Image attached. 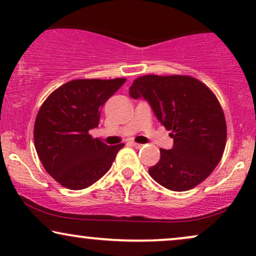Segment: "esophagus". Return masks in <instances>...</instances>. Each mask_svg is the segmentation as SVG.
Returning a JSON list of instances; mask_svg holds the SVG:
<instances>
[{"label": "esophagus", "instance_id": "1", "mask_svg": "<svg viewBox=\"0 0 256 256\" xmlns=\"http://www.w3.org/2000/svg\"><path fill=\"white\" fill-rule=\"evenodd\" d=\"M131 144H132V146H134V148H140V146H142L143 144H140V143H136V142H132L131 143Z\"/></svg>", "mask_w": 256, "mask_h": 256}]
</instances>
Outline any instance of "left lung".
Listing matches in <instances>:
<instances>
[{"instance_id": "1", "label": "left lung", "mask_w": 256, "mask_h": 256, "mask_svg": "<svg viewBox=\"0 0 256 256\" xmlns=\"http://www.w3.org/2000/svg\"><path fill=\"white\" fill-rule=\"evenodd\" d=\"M128 94L146 100L173 138L172 149H160L150 177L172 192H186L210 177L222 160L228 134L213 91L190 76L146 74L134 79Z\"/></svg>"}]
</instances>
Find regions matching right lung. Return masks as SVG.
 Wrapping results in <instances>:
<instances>
[{"instance_id": "add662e5", "label": "right lung", "mask_w": 256, "mask_h": 256, "mask_svg": "<svg viewBox=\"0 0 256 256\" xmlns=\"http://www.w3.org/2000/svg\"><path fill=\"white\" fill-rule=\"evenodd\" d=\"M126 82L74 79L46 98L36 116L34 148L58 184L82 190L104 177L124 144L107 146L89 134L98 128L104 102Z\"/></svg>"}]
</instances>
